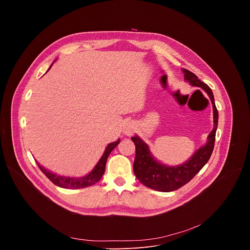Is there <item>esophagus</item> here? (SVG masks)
<instances>
[{
    "label": "esophagus",
    "mask_w": 250,
    "mask_h": 250,
    "mask_svg": "<svg viewBox=\"0 0 250 250\" xmlns=\"http://www.w3.org/2000/svg\"><path fill=\"white\" fill-rule=\"evenodd\" d=\"M133 130H134V126L132 124L127 123L124 125V133L125 135H131L133 133Z\"/></svg>",
    "instance_id": "esophagus-1"
}]
</instances>
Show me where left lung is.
Segmentation results:
<instances>
[{"label":"left lung","mask_w":250,"mask_h":250,"mask_svg":"<svg viewBox=\"0 0 250 250\" xmlns=\"http://www.w3.org/2000/svg\"><path fill=\"white\" fill-rule=\"evenodd\" d=\"M183 73L186 81H188L192 86L202 88L208 94L212 104L213 128L208 136L207 144L198 149L187 162L177 166H167L158 162L154 159L148 146L144 140L136 135L131 137V140L135 145L133 172L136 178L141 184L159 192L175 191L191 181L193 177L208 161L213 150V146H215L219 114L212 92L207 84L199 80L191 71L183 69Z\"/></svg>","instance_id":"left-lung-1"}]
</instances>
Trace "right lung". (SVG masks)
Returning <instances> with one entry per match:
<instances>
[{"instance_id": "right-lung-1", "label": "right lung", "mask_w": 250, "mask_h": 250, "mask_svg": "<svg viewBox=\"0 0 250 250\" xmlns=\"http://www.w3.org/2000/svg\"><path fill=\"white\" fill-rule=\"evenodd\" d=\"M120 141L121 140L118 139L117 141L112 142V144H110L108 146H106L105 149H104V154L102 155V157L99 160V162L97 163V165L94 167V169L88 175H86L84 177L74 178V177L60 176L58 174H54L51 171L45 169L39 162H37V164L40 167V169L42 170V172L48 178V179L58 187L65 188V189H82V188H86V187L92 186V185H94V184H96L97 182L100 181L102 176L104 173L106 159H108L112 150L120 144Z\"/></svg>"}]
</instances>
